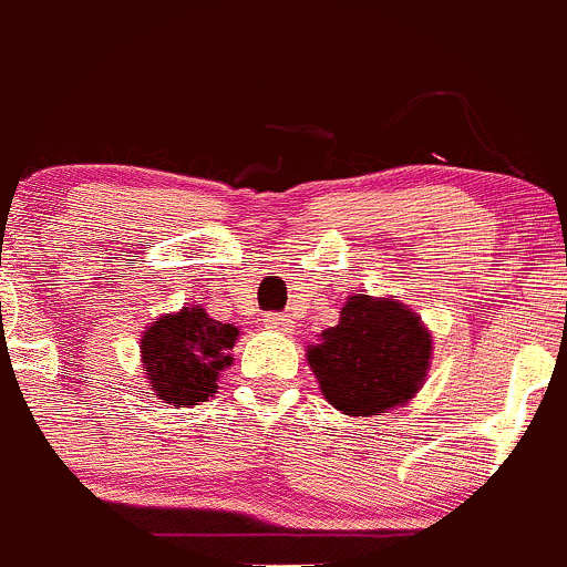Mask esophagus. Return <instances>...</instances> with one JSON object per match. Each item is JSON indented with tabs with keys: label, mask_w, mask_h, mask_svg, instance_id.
Segmentation results:
<instances>
[{
	"label": "esophagus",
	"mask_w": 567,
	"mask_h": 567,
	"mask_svg": "<svg viewBox=\"0 0 567 567\" xmlns=\"http://www.w3.org/2000/svg\"><path fill=\"white\" fill-rule=\"evenodd\" d=\"M266 329L268 331H277V333H293V318L282 312H268L264 318Z\"/></svg>",
	"instance_id": "34e87169"
}]
</instances>
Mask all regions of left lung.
Listing matches in <instances>:
<instances>
[{"instance_id": "1", "label": "left lung", "mask_w": 567, "mask_h": 567, "mask_svg": "<svg viewBox=\"0 0 567 567\" xmlns=\"http://www.w3.org/2000/svg\"><path fill=\"white\" fill-rule=\"evenodd\" d=\"M307 363L326 402L353 419L402 408L424 389L432 367V333L399 299L355 293L339 323L307 348Z\"/></svg>"}]
</instances>
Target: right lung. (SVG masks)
I'll list each match as a JSON object with an SVG mask.
<instances>
[{
	"label": "right lung",
	"instance_id": "1",
	"mask_svg": "<svg viewBox=\"0 0 567 567\" xmlns=\"http://www.w3.org/2000/svg\"><path fill=\"white\" fill-rule=\"evenodd\" d=\"M241 329L214 320L206 307L159 315L141 337V367L154 396L174 408L208 402L225 369L234 363Z\"/></svg>",
	"mask_w": 567,
	"mask_h": 567
}]
</instances>
